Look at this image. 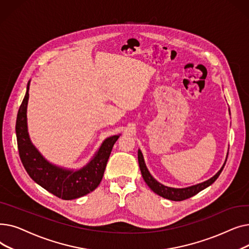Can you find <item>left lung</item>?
I'll return each mask as SVG.
<instances>
[{
	"label": "left lung",
	"instance_id": "8db88e82",
	"mask_svg": "<svg viewBox=\"0 0 249 249\" xmlns=\"http://www.w3.org/2000/svg\"><path fill=\"white\" fill-rule=\"evenodd\" d=\"M138 163H139V167H140V171H141V175H142L143 179L145 180L147 186L155 194H158L159 196H160V197H162V198L172 200V201H184V200H187V199L193 197V196H195V195H197L199 192L203 191L207 187L212 185L213 182L218 178L221 172L223 171L226 161H225L224 165L221 167L220 171L213 178H211L210 179H208V180L202 182V184L192 186V187L185 188V189H175V188L165 187V186L160 184L158 180H155L152 178V176L149 174L148 169H147V167L144 163V160H143V155H142L140 150H138Z\"/></svg>",
	"mask_w": 249,
	"mask_h": 249
}]
</instances>
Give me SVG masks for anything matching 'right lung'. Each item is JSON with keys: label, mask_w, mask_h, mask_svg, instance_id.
Returning <instances> with one entry per match:
<instances>
[{"label": "right lung", "mask_w": 249, "mask_h": 249, "mask_svg": "<svg viewBox=\"0 0 249 249\" xmlns=\"http://www.w3.org/2000/svg\"><path fill=\"white\" fill-rule=\"evenodd\" d=\"M29 85L22 101L16 120V135L20 160L30 178L39 186L62 200H72L93 192L101 182L113 145L119 135L103 142L102 146L80 171H68L49 163L30 141L27 130V104Z\"/></svg>", "instance_id": "add662e5"}]
</instances>
